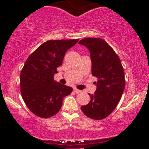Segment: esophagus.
I'll list each match as a JSON object with an SVG mask.
<instances>
[{
  "label": "esophagus",
  "mask_w": 149,
  "mask_h": 149,
  "mask_svg": "<svg viewBox=\"0 0 149 149\" xmlns=\"http://www.w3.org/2000/svg\"><path fill=\"white\" fill-rule=\"evenodd\" d=\"M73 90H74V92H76V94H80V93H81V92H82L81 90H78V89H77V88H74V89H73Z\"/></svg>",
  "instance_id": "1"
}]
</instances>
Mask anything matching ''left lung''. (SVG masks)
Masks as SVG:
<instances>
[{"label": "left lung", "mask_w": 149, "mask_h": 149, "mask_svg": "<svg viewBox=\"0 0 149 149\" xmlns=\"http://www.w3.org/2000/svg\"><path fill=\"white\" fill-rule=\"evenodd\" d=\"M78 43L88 47L92 60V74L97 78V90L90 95V102L82 106L85 116L102 120L116 109L125 86L124 70L120 59L109 44L100 38H87Z\"/></svg>", "instance_id": "1"}]
</instances>
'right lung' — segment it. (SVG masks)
I'll return each mask as SVG.
<instances>
[{
    "label": "right lung",
    "instance_id": "obj_1",
    "mask_svg": "<svg viewBox=\"0 0 149 149\" xmlns=\"http://www.w3.org/2000/svg\"><path fill=\"white\" fill-rule=\"evenodd\" d=\"M79 39L46 41L27 58L20 74V90L24 102L36 116L47 118L57 114L63 99L73 88L54 80L65 53Z\"/></svg>",
    "mask_w": 149,
    "mask_h": 149
}]
</instances>
